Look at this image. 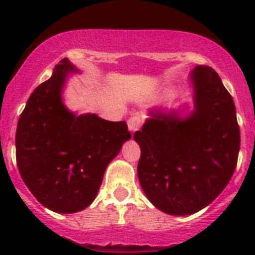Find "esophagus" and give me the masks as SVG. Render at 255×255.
Returning <instances> with one entry per match:
<instances>
[{
	"label": "esophagus",
	"instance_id": "esophagus-1",
	"mask_svg": "<svg viewBox=\"0 0 255 255\" xmlns=\"http://www.w3.org/2000/svg\"><path fill=\"white\" fill-rule=\"evenodd\" d=\"M143 125V117L139 116V115H135V116H131L128 121V126H129L130 131H136L139 130Z\"/></svg>",
	"mask_w": 255,
	"mask_h": 255
}]
</instances>
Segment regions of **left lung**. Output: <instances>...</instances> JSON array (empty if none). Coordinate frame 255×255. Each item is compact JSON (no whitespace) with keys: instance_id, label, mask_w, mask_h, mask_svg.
Wrapping results in <instances>:
<instances>
[{"instance_id":"1","label":"left lung","mask_w":255,"mask_h":255,"mask_svg":"<svg viewBox=\"0 0 255 255\" xmlns=\"http://www.w3.org/2000/svg\"><path fill=\"white\" fill-rule=\"evenodd\" d=\"M195 111L186 119L150 112L134 134L138 177L148 199L172 216L193 215L226 188L238 163L240 129L233 97L209 66H197Z\"/></svg>"}]
</instances>
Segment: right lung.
Wrapping results in <instances>:
<instances>
[{
    "label": "right lung",
    "instance_id": "1",
    "mask_svg": "<svg viewBox=\"0 0 255 255\" xmlns=\"http://www.w3.org/2000/svg\"><path fill=\"white\" fill-rule=\"evenodd\" d=\"M67 58L29 97L17 123L16 163L20 176L40 204L58 213L87 208L97 197L108 163L131 138L125 121L67 110L61 92Z\"/></svg>",
    "mask_w": 255,
    "mask_h": 255
}]
</instances>
